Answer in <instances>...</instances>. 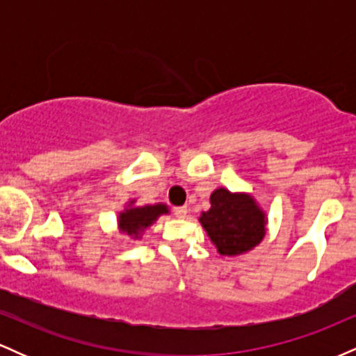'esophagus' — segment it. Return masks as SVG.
Masks as SVG:
<instances>
[{"mask_svg": "<svg viewBox=\"0 0 356 356\" xmlns=\"http://www.w3.org/2000/svg\"><path fill=\"white\" fill-rule=\"evenodd\" d=\"M174 216L179 219H184L187 216V207L186 206H179L174 207Z\"/></svg>", "mask_w": 356, "mask_h": 356, "instance_id": "obj_1", "label": "esophagus"}]
</instances>
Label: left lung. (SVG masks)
Instances as JSON below:
<instances>
[{
    "label": "left lung",
    "instance_id": "8db88e82",
    "mask_svg": "<svg viewBox=\"0 0 356 356\" xmlns=\"http://www.w3.org/2000/svg\"><path fill=\"white\" fill-rule=\"evenodd\" d=\"M199 222L219 254L239 256L263 241L268 218L251 194L219 187L211 194V209L202 212Z\"/></svg>",
    "mask_w": 356,
    "mask_h": 356
}]
</instances>
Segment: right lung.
<instances>
[{"label": "right lung", "instance_id": "right-lung-1", "mask_svg": "<svg viewBox=\"0 0 356 356\" xmlns=\"http://www.w3.org/2000/svg\"><path fill=\"white\" fill-rule=\"evenodd\" d=\"M162 214H169V207L165 204L136 206V201H130L117 218L118 231L130 239H140L145 229H149Z\"/></svg>", "mask_w": 356, "mask_h": 356}]
</instances>
